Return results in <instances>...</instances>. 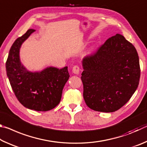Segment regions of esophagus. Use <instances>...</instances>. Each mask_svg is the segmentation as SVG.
I'll use <instances>...</instances> for the list:
<instances>
[{
  "mask_svg": "<svg viewBox=\"0 0 147 147\" xmlns=\"http://www.w3.org/2000/svg\"><path fill=\"white\" fill-rule=\"evenodd\" d=\"M73 73L74 74H78L80 73V67L78 65H74L73 67Z\"/></svg>",
  "mask_w": 147,
  "mask_h": 147,
  "instance_id": "obj_1",
  "label": "esophagus"
}]
</instances>
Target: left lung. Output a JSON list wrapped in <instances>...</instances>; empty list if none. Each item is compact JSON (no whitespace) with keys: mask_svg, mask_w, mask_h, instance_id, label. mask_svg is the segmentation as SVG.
Returning <instances> with one entry per match:
<instances>
[{"mask_svg":"<svg viewBox=\"0 0 147 147\" xmlns=\"http://www.w3.org/2000/svg\"><path fill=\"white\" fill-rule=\"evenodd\" d=\"M81 79L86 105L93 110L113 112L130 100L140 78L135 47L117 34L83 59Z\"/></svg>","mask_w":147,"mask_h":147,"instance_id":"8db88e82","label":"left lung"}]
</instances>
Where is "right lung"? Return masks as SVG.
Returning <instances> with one entry per match:
<instances>
[{
    "label": "right lung",
    "instance_id": "add662e5",
    "mask_svg": "<svg viewBox=\"0 0 147 147\" xmlns=\"http://www.w3.org/2000/svg\"><path fill=\"white\" fill-rule=\"evenodd\" d=\"M34 31L28 30L12 45L6 62V73L15 95L22 105L38 111H47L58 105L69 74L67 67L60 69L51 67L39 73H32L24 67L20 61L19 49Z\"/></svg>",
    "mask_w": 147,
    "mask_h": 147
}]
</instances>
